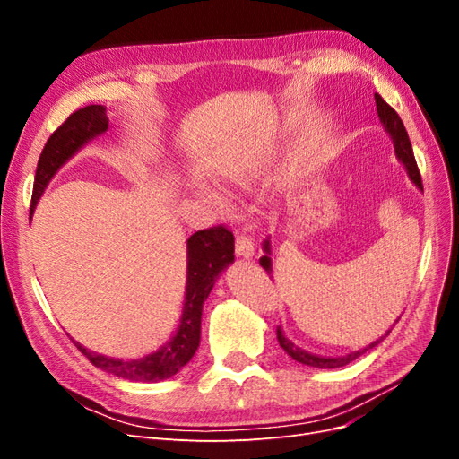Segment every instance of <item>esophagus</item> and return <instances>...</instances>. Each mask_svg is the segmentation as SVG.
Segmentation results:
<instances>
[{
    "instance_id": "1",
    "label": "esophagus",
    "mask_w": 459,
    "mask_h": 459,
    "mask_svg": "<svg viewBox=\"0 0 459 459\" xmlns=\"http://www.w3.org/2000/svg\"><path fill=\"white\" fill-rule=\"evenodd\" d=\"M235 253H238V256L251 258L255 255L253 238H248L247 233H238V238H235Z\"/></svg>"
}]
</instances>
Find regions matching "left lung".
<instances>
[{"label":"left lung","instance_id":"obj_1","mask_svg":"<svg viewBox=\"0 0 459 459\" xmlns=\"http://www.w3.org/2000/svg\"><path fill=\"white\" fill-rule=\"evenodd\" d=\"M375 105H377V113H379V118H381V122H383V126L386 128V132L391 134V137H393L394 151H396L398 159H400L402 162H404L406 170H408V174H410V178H411V182H413L415 186H418L420 189H423L421 174H420V169H418V162H415L413 151H411V143H410V137H408V132H406V128H404V124H402V120H400L396 110H394L391 105H388L379 93H375ZM264 248H266V253H270L268 241H266V245H264ZM260 266L268 272V275L272 273V264H270V258H268V256H262V258H260ZM383 339H385V337H381L379 341H375V342H371L369 346H366V349L356 351V352H352V354H349V356H341V358H322V356H314V354H308V352L300 351L299 346H295L293 342L287 341L285 335L281 333V329L277 327V341H280V346H281V349H283L290 358L297 359V362H300V364H304V366L327 368V369L351 364L352 359H356L358 356H362L364 352H368L369 349H373V346L379 344Z\"/></svg>","mask_w":459,"mask_h":459}]
</instances>
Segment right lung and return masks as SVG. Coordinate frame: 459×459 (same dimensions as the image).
Masks as SVG:
<instances>
[{
    "mask_svg": "<svg viewBox=\"0 0 459 459\" xmlns=\"http://www.w3.org/2000/svg\"><path fill=\"white\" fill-rule=\"evenodd\" d=\"M108 126V117L105 107L86 105L68 117L61 126L55 130L41 151L38 169L34 176V191L30 212L41 193L48 187L49 179L61 166L71 159L74 152L97 134L105 132ZM233 262V233L228 226L218 224L206 230H199L187 239V289H186V307L182 324L176 337L162 346L155 354H149L142 359H113L101 354L90 352L84 346L76 344V349L84 354L90 362L107 373L128 381L155 383L169 379L182 369L195 354L201 342V316L203 304L211 295L218 273Z\"/></svg>",
    "mask_w": 459,
    "mask_h": 459,
    "instance_id": "add662e5",
    "label": "right lung"
}]
</instances>
